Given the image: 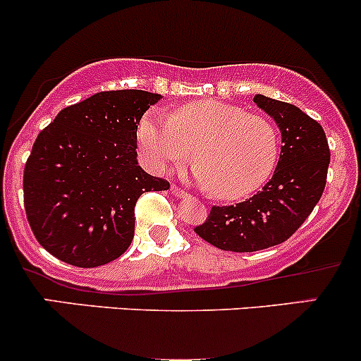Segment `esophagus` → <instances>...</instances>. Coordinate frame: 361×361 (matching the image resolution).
Masks as SVG:
<instances>
[{
	"label": "esophagus",
	"mask_w": 361,
	"mask_h": 361,
	"mask_svg": "<svg viewBox=\"0 0 361 361\" xmlns=\"http://www.w3.org/2000/svg\"><path fill=\"white\" fill-rule=\"evenodd\" d=\"M171 194H174L176 197H183V195H187V192H185L183 188L176 187V185H171Z\"/></svg>",
	"instance_id": "34e87169"
}]
</instances>
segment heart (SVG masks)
Here are the masks:
<instances>
[{
	"label": "heart",
	"mask_w": 361,
	"mask_h": 361,
	"mask_svg": "<svg viewBox=\"0 0 361 361\" xmlns=\"http://www.w3.org/2000/svg\"><path fill=\"white\" fill-rule=\"evenodd\" d=\"M137 141L155 171L183 162L194 152V176L220 201H239L260 190L278 166L279 130L267 116L216 99L192 101L173 113L143 116Z\"/></svg>",
	"instance_id": "heart-1"
}]
</instances>
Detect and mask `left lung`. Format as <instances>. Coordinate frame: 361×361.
Returning a JSON list of instances; mask_svg holds the SVG:
<instances>
[{
    "instance_id": "1",
    "label": "left lung",
    "mask_w": 361,
    "mask_h": 361,
    "mask_svg": "<svg viewBox=\"0 0 361 361\" xmlns=\"http://www.w3.org/2000/svg\"><path fill=\"white\" fill-rule=\"evenodd\" d=\"M258 108L276 120L283 136L274 176L253 197L234 206H213L195 234L224 251L250 253L290 239L322 199L330 164L325 130L283 101L257 94Z\"/></svg>"
}]
</instances>
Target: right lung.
Instances as JSON below:
<instances>
[{
  "instance_id": "obj_1",
  "label": "right lung",
  "mask_w": 361,
  "mask_h": 361,
  "mask_svg": "<svg viewBox=\"0 0 361 361\" xmlns=\"http://www.w3.org/2000/svg\"><path fill=\"white\" fill-rule=\"evenodd\" d=\"M159 99L147 90L97 92L38 134L24 167V207L50 255L90 269L129 248L140 195L169 188L136 160L137 123Z\"/></svg>"
}]
</instances>
